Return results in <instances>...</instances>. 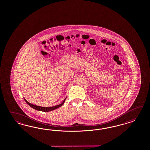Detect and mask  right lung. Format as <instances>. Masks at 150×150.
Wrapping results in <instances>:
<instances>
[{"instance_id": "add662e5", "label": "right lung", "mask_w": 150, "mask_h": 150, "mask_svg": "<svg viewBox=\"0 0 150 150\" xmlns=\"http://www.w3.org/2000/svg\"><path fill=\"white\" fill-rule=\"evenodd\" d=\"M66 98H67V97L65 98V100H64L63 102L61 104L55 105V106H53V107H41V106H38V105H32L31 103H29L25 98H24V100L26 101V102L27 103V104L29 105L31 107H32V108H33V109H36V110H40V111H42V112H50V111H52L53 110H54V109H57V108H59L60 107H61L64 103V102H65V100H66Z\"/></svg>"}]
</instances>
